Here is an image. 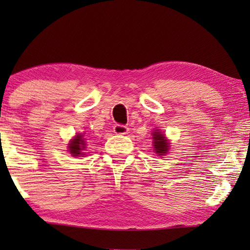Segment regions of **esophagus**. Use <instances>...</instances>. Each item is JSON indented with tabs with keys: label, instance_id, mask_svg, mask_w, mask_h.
Returning a JSON list of instances; mask_svg holds the SVG:
<instances>
[{
	"label": "esophagus",
	"instance_id": "esophagus-1",
	"mask_svg": "<svg viewBox=\"0 0 250 250\" xmlns=\"http://www.w3.org/2000/svg\"><path fill=\"white\" fill-rule=\"evenodd\" d=\"M113 132H115L116 134H126L129 132V128L126 125H116L115 126H113Z\"/></svg>",
	"mask_w": 250,
	"mask_h": 250
}]
</instances>
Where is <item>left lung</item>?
<instances>
[{
  "instance_id": "obj_1",
  "label": "left lung",
  "mask_w": 250,
  "mask_h": 250,
  "mask_svg": "<svg viewBox=\"0 0 250 250\" xmlns=\"http://www.w3.org/2000/svg\"><path fill=\"white\" fill-rule=\"evenodd\" d=\"M151 134L153 135L152 139H153V147L155 153L159 155L166 154L168 151V147H170V142L167 141L166 134L161 132L159 129L154 130Z\"/></svg>"
}]
</instances>
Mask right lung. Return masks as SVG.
<instances>
[{
  "label": "right lung",
  "instance_id": "obj_1",
  "mask_svg": "<svg viewBox=\"0 0 250 250\" xmlns=\"http://www.w3.org/2000/svg\"><path fill=\"white\" fill-rule=\"evenodd\" d=\"M68 149L73 156H82L84 154L83 151L86 149V141L83 139V133H78L74 139H71Z\"/></svg>",
  "mask_w": 250,
  "mask_h": 250
}]
</instances>
